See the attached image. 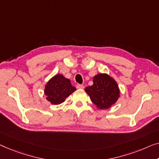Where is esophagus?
Returning <instances> with one entry per match:
<instances>
[{
    "instance_id": "1",
    "label": "esophagus",
    "mask_w": 159,
    "mask_h": 159,
    "mask_svg": "<svg viewBox=\"0 0 159 159\" xmlns=\"http://www.w3.org/2000/svg\"><path fill=\"white\" fill-rule=\"evenodd\" d=\"M76 88L78 89H83L84 88V86L81 84H77L76 85Z\"/></svg>"
}]
</instances>
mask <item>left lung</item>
<instances>
[{
    "label": "left lung",
    "instance_id": "obj_1",
    "mask_svg": "<svg viewBox=\"0 0 159 159\" xmlns=\"http://www.w3.org/2000/svg\"><path fill=\"white\" fill-rule=\"evenodd\" d=\"M93 84L86 87L85 91L99 109H108L119 97V89L114 79L107 74H98L93 77Z\"/></svg>",
    "mask_w": 159,
    "mask_h": 159
}]
</instances>
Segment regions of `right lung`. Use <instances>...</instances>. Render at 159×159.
<instances>
[{"label": "right lung", "mask_w": 159, "mask_h": 159, "mask_svg": "<svg viewBox=\"0 0 159 159\" xmlns=\"http://www.w3.org/2000/svg\"><path fill=\"white\" fill-rule=\"evenodd\" d=\"M75 90L69 79H66L63 75L58 74L47 83L44 93L49 102L53 105H58L65 101V99Z\"/></svg>", "instance_id": "right-lung-1"}]
</instances>
